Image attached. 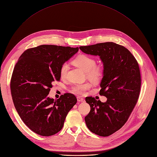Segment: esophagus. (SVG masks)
Wrapping results in <instances>:
<instances>
[{
    "label": "esophagus",
    "mask_w": 157,
    "mask_h": 157,
    "mask_svg": "<svg viewBox=\"0 0 157 157\" xmlns=\"http://www.w3.org/2000/svg\"><path fill=\"white\" fill-rule=\"evenodd\" d=\"M77 100L79 102H84V99L81 96H78L77 97Z\"/></svg>",
    "instance_id": "34e87169"
}]
</instances>
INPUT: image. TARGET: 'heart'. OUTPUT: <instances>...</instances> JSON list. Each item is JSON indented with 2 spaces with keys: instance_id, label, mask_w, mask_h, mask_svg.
I'll return each instance as SVG.
<instances>
[{
  "instance_id": "1",
  "label": "heart",
  "mask_w": 157,
  "mask_h": 157,
  "mask_svg": "<svg viewBox=\"0 0 157 157\" xmlns=\"http://www.w3.org/2000/svg\"><path fill=\"white\" fill-rule=\"evenodd\" d=\"M73 63L86 73L88 76L93 81H98L103 75V70L101 66L96 65V60L91 56L86 54H79L74 59ZM69 66L68 63H63L59 70V75L61 78H64L66 76ZM91 86L90 82H85L82 84H78L75 85L73 88V91L78 94H84L87 90Z\"/></svg>"
}]
</instances>
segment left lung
Masks as SVG:
<instances>
[{
  "label": "left lung",
  "instance_id": "1",
  "mask_svg": "<svg viewBox=\"0 0 157 157\" xmlns=\"http://www.w3.org/2000/svg\"><path fill=\"white\" fill-rule=\"evenodd\" d=\"M84 53L99 56L103 63V75L99 94L107 98L105 103L86 97L91 107L84 120L88 129L101 136H108L125 124L135 106L141 88L138 62L126 48L107 42L81 46Z\"/></svg>",
  "mask_w": 157,
  "mask_h": 157
}]
</instances>
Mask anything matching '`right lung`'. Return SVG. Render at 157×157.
<instances>
[{
    "instance_id": "add662e5",
    "label": "right lung",
    "mask_w": 157,
    "mask_h": 157,
    "mask_svg": "<svg viewBox=\"0 0 157 157\" xmlns=\"http://www.w3.org/2000/svg\"><path fill=\"white\" fill-rule=\"evenodd\" d=\"M78 48L40 45L25 51L14 67L10 91L23 122L34 133L49 136L63 127L68 112L76 103V96L65 93L58 99L48 96L52 84L59 81L61 65Z\"/></svg>"
}]
</instances>
